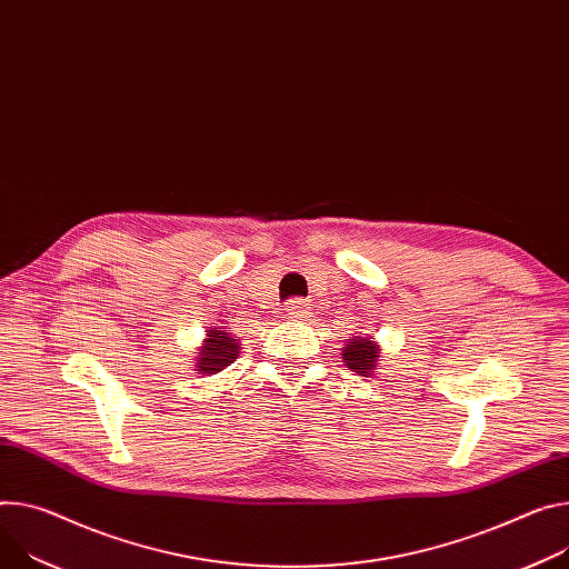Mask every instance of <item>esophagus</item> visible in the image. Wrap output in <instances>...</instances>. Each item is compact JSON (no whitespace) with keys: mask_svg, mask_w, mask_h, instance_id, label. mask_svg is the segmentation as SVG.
<instances>
[{"mask_svg":"<svg viewBox=\"0 0 569 569\" xmlns=\"http://www.w3.org/2000/svg\"><path fill=\"white\" fill-rule=\"evenodd\" d=\"M306 308H308V303H306L303 299H290L288 306H286V316H288L290 320H299V318H303Z\"/></svg>","mask_w":569,"mask_h":569,"instance_id":"obj_1","label":"esophagus"}]
</instances>
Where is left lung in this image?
Wrapping results in <instances>:
<instances>
[{
	"instance_id": "1",
	"label": "left lung",
	"mask_w": 569,
	"mask_h": 569,
	"mask_svg": "<svg viewBox=\"0 0 569 569\" xmlns=\"http://www.w3.org/2000/svg\"><path fill=\"white\" fill-rule=\"evenodd\" d=\"M379 360H381V347L368 333L351 336L342 347V363L351 372H358L360 377H372L375 370H379Z\"/></svg>"
}]
</instances>
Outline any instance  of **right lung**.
<instances>
[{
	"instance_id": "obj_1",
	"label": "right lung",
	"mask_w": 569,
	"mask_h": 569,
	"mask_svg": "<svg viewBox=\"0 0 569 569\" xmlns=\"http://www.w3.org/2000/svg\"><path fill=\"white\" fill-rule=\"evenodd\" d=\"M240 353V342L236 336L227 333L222 327H209L201 347L194 351V372L211 377L227 370Z\"/></svg>"
}]
</instances>
